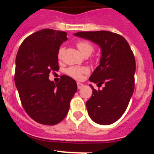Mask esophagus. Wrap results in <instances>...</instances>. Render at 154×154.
<instances>
[{"label":"esophagus","mask_w":154,"mask_h":154,"mask_svg":"<svg viewBox=\"0 0 154 154\" xmlns=\"http://www.w3.org/2000/svg\"><path fill=\"white\" fill-rule=\"evenodd\" d=\"M77 88H78V89H81V88L84 87V84H81V83L80 82H77Z\"/></svg>","instance_id":"esophagus-1"}]
</instances>
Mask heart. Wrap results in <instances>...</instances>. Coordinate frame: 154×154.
<instances>
[{
	"label": "heart",
	"instance_id": "heart-1",
	"mask_svg": "<svg viewBox=\"0 0 154 154\" xmlns=\"http://www.w3.org/2000/svg\"><path fill=\"white\" fill-rule=\"evenodd\" d=\"M77 47L80 53L83 55L91 54L94 51V47L87 41H80L77 43ZM63 48H60L57 51V58L59 60H61L63 53ZM89 72V69L87 67H70L67 69V73L70 77H74L77 80H80L83 77V75L87 74Z\"/></svg>",
	"mask_w": 154,
	"mask_h": 154
}]
</instances>
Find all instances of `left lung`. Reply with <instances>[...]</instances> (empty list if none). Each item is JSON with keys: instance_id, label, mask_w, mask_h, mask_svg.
<instances>
[{"instance_id": "left-lung-1", "label": "left lung", "mask_w": 154, "mask_h": 154, "mask_svg": "<svg viewBox=\"0 0 154 154\" xmlns=\"http://www.w3.org/2000/svg\"><path fill=\"white\" fill-rule=\"evenodd\" d=\"M74 35L97 44L101 51L99 66L89 80L104 87L97 91L90 85L93 93L86 103L88 115L100 125L113 124L124 114L134 91L136 62L131 47L121 35L106 30Z\"/></svg>"}]
</instances>
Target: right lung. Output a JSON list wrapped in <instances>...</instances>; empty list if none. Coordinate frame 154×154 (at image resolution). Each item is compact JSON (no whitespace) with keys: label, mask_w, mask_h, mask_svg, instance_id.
<instances>
[{"label":"right lung","mask_w":154,"mask_h":154,"mask_svg":"<svg viewBox=\"0 0 154 154\" xmlns=\"http://www.w3.org/2000/svg\"><path fill=\"white\" fill-rule=\"evenodd\" d=\"M67 33L44 29L28 36L17 54L14 81L26 113L44 125H55L68 113L77 91V83L67 75L54 84L51 71L59 69L57 51L67 40Z\"/></svg>","instance_id":"add662e5"}]
</instances>
